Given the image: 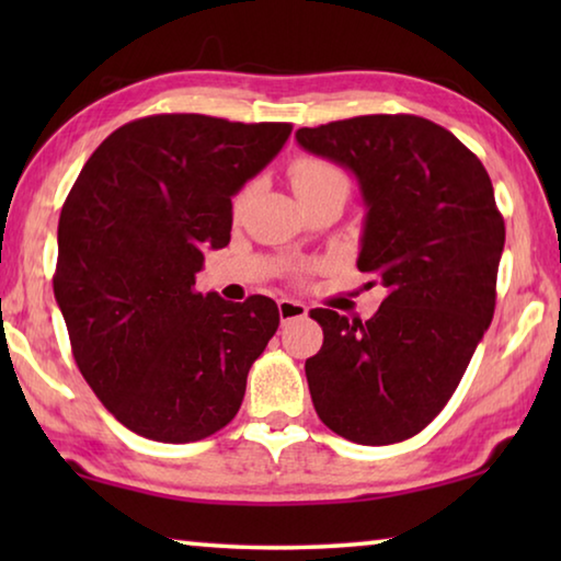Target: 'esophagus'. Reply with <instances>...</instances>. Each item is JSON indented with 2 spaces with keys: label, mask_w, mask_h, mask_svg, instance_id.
<instances>
[{
  "label": "esophagus",
  "mask_w": 561,
  "mask_h": 561,
  "mask_svg": "<svg viewBox=\"0 0 561 561\" xmlns=\"http://www.w3.org/2000/svg\"><path fill=\"white\" fill-rule=\"evenodd\" d=\"M279 319L282 324H287V321H294V319H301L307 317L309 307L304 301H297V299H279Z\"/></svg>",
  "instance_id": "esophagus-1"
}]
</instances>
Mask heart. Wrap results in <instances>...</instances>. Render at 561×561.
Returning a JSON list of instances; mask_svg holds the SVG:
<instances>
[{
  "label": "heart",
  "instance_id": "heart-1",
  "mask_svg": "<svg viewBox=\"0 0 561 561\" xmlns=\"http://www.w3.org/2000/svg\"><path fill=\"white\" fill-rule=\"evenodd\" d=\"M289 185L294 193H297L299 203L309 201L324 190L331 187H346L348 190V178L344 170H341L336 163H331L327 158L319 156H299L289 163ZM247 197H250V187H244L240 195H237V205H242Z\"/></svg>",
  "mask_w": 561,
  "mask_h": 561
}]
</instances>
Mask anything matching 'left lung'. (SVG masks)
Wrapping results in <instances>:
<instances>
[{
	"label": "left lung",
	"mask_w": 561,
	"mask_h": 561,
	"mask_svg": "<svg viewBox=\"0 0 561 561\" xmlns=\"http://www.w3.org/2000/svg\"><path fill=\"white\" fill-rule=\"evenodd\" d=\"M297 140L358 178L368 213L356 264L386 287L368 321L309 311L324 329L304 366L311 401L351 443L408 440L450 401L495 314L505 220L490 175L450 130L411 113L299 128Z\"/></svg>",
	"instance_id": "1"
}]
</instances>
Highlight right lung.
I'll list each match as a JSON object with an SVG mask.
<instances>
[{"label":"right lung","instance_id":"obj_1","mask_svg":"<svg viewBox=\"0 0 561 561\" xmlns=\"http://www.w3.org/2000/svg\"><path fill=\"white\" fill-rule=\"evenodd\" d=\"M291 123L158 113L113 130L59 217L54 294L71 354L128 431L195 443L240 411L279 309L195 289L230 242L232 195L279 153Z\"/></svg>","mask_w":561,"mask_h":561}]
</instances>
